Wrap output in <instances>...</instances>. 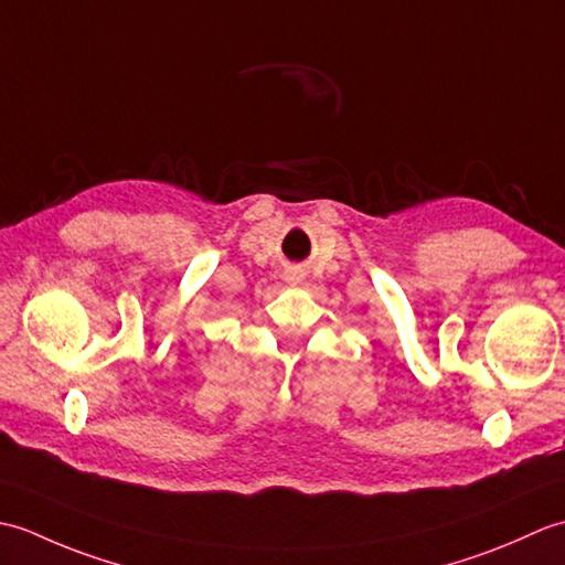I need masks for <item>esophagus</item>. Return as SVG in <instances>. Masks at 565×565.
<instances>
[{
    "mask_svg": "<svg viewBox=\"0 0 565 565\" xmlns=\"http://www.w3.org/2000/svg\"><path fill=\"white\" fill-rule=\"evenodd\" d=\"M289 281H291V284H298V281H301V279H298L296 274H291V276H289Z\"/></svg>",
    "mask_w": 565,
    "mask_h": 565,
    "instance_id": "34e87169",
    "label": "esophagus"
}]
</instances>
